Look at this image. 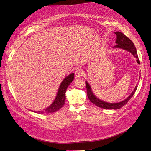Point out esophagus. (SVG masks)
<instances>
[{"mask_svg": "<svg viewBox=\"0 0 151 151\" xmlns=\"http://www.w3.org/2000/svg\"><path fill=\"white\" fill-rule=\"evenodd\" d=\"M75 74V75L76 78H80L81 76H82L83 72H82V70L81 69H78V70H76Z\"/></svg>", "mask_w": 151, "mask_h": 151, "instance_id": "34e87169", "label": "esophagus"}]
</instances>
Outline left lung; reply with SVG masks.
<instances>
[{
    "label": "left lung",
    "instance_id": "8db88e82",
    "mask_svg": "<svg viewBox=\"0 0 151 151\" xmlns=\"http://www.w3.org/2000/svg\"><path fill=\"white\" fill-rule=\"evenodd\" d=\"M115 33L116 35V40L115 41L116 45L114 47V48H120L130 52L133 54V55L135 58H136V61L137 63L140 64V61L138 58L137 50L133 42L128 37H127L124 34L120 32H115ZM85 84L86 87H87V94L90 101L92 102L95 105H96L97 106L100 107L101 108L106 109H118L121 108V107L124 106L133 96L137 88V85H136L134 90L131 93V94L124 100L118 103H108L100 100L94 95L91 88V86L87 82V81H85Z\"/></svg>",
    "mask_w": 151,
    "mask_h": 151
}]
</instances>
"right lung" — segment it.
Instances as JSON below:
<instances>
[{
	"mask_svg": "<svg viewBox=\"0 0 151 151\" xmlns=\"http://www.w3.org/2000/svg\"><path fill=\"white\" fill-rule=\"evenodd\" d=\"M74 79V73H72L68 76H66L65 78L61 82L58 90L57 91V96L52 103V104L49 106L46 109L41 111H33L29 110L32 112L37 113V114H50L55 112L58 111L64 104V101L66 100V91L68 87V86L72 83Z\"/></svg>",
	"mask_w": 151,
	"mask_h": 151,
	"instance_id": "obj_1",
	"label": "right lung"
}]
</instances>
